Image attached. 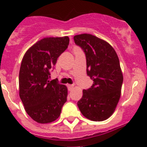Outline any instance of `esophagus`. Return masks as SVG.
<instances>
[{"instance_id":"34e87169","label":"esophagus","mask_w":147,"mask_h":147,"mask_svg":"<svg viewBox=\"0 0 147 147\" xmlns=\"http://www.w3.org/2000/svg\"><path fill=\"white\" fill-rule=\"evenodd\" d=\"M67 88H68V90H72L74 88V85H68Z\"/></svg>"}]
</instances>
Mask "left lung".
Masks as SVG:
<instances>
[{"label":"left lung","instance_id":"1","mask_svg":"<svg viewBox=\"0 0 147 147\" xmlns=\"http://www.w3.org/2000/svg\"><path fill=\"white\" fill-rule=\"evenodd\" d=\"M86 56L87 74L92 86L82 90L78 102L82 114L93 121H102L113 113L121 94L123 73L116 51L103 39L90 34L74 36Z\"/></svg>","mask_w":147,"mask_h":147}]
</instances>
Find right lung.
<instances>
[{
    "label": "right lung",
    "instance_id": "add662e5",
    "mask_svg": "<svg viewBox=\"0 0 147 147\" xmlns=\"http://www.w3.org/2000/svg\"><path fill=\"white\" fill-rule=\"evenodd\" d=\"M68 36L46 37L26 52L19 71V96L27 114L39 123L55 121L67 101V88L49 81L51 68L69 45Z\"/></svg>",
    "mask_w": 147,
    "mask_h": 147
}]
</instances>
